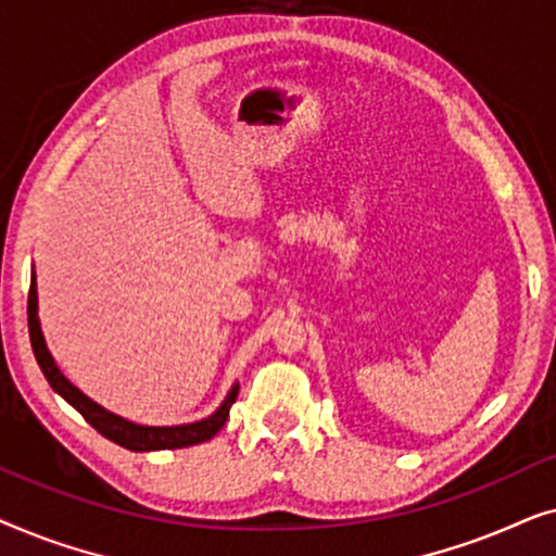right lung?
Masks as SVG:
<instances>
[{
	"mask_svg": "<svg viewBox=\"0 0 556 556\" xmlns=\"http://www.w3.org/2000/svg\"><path fill=\"white\" fill-rule=\"evenodd\" d=\"M27 326H29V341H33L35 359L40 364L42 375L50 382L52 390H55L63 400L71 402V405L86 417V422L93 425L103 438L113 440V443L121 447H128V451H136V453L189 447L215 438L217 432L225 428L227 417H230V407L235 397H238L240 384H232V390L227 392L223 405H219L210 417H204V420H197V422H187V425H172V428H149V425L128 422L124 417L109 413V409H103L98 402L86 397L78 387L67 382V377L58 369L55 359H52V354L48 352V344H45L40 318H37L35 273H33V283H29V295H27Z\"/></svg>",
	"mask_w": 556,
	"mask_h": 556,
	"instance_id": "obj_1",
	"label": "right lung"
}]
</instances>
